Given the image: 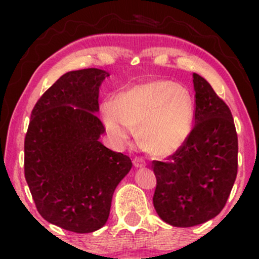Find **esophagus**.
<instances>
[{
    "label": "esophagus",
    "mask_w": 259,
    "mask_h": 259,
    "mask_svg": "<svg viewBox=\"0 0 259 259\" xmlns=\"http://www.w3.org/2000/svg\"><path fill=\"white\" fill-rule=\"evenodd\" d=\"M133 163H134V167L135 168H144L145 165H146L145 160L142 158H138V157H136V158H134Z\"/></svg>",
    "instance_id": "34e87169"
}]
</instances>
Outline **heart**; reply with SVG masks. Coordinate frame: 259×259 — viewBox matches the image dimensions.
<instances>
[{
	"instance_id": "1",
	"label": "heart",
	"mask_w": 259,
	"mask_h": 259,
	"mask_svg": "<svg viewBox=\"0 0 259 259\" xmlns=\"http://www.w3.org/2000/svg\"><path fill=\"white\" fill-rule=\"evenodd\" d=\"M101 115L113 138L125 139L130 129H138V141L145 152L167 157L189 139L195 108L191 95L184 86L156 79L119 92L113 105L102 106Z\"/></svg>"
}]
</instances>
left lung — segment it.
<instances>
[{
    "label": "left lung",
    "mask_w": 259,
    "mask_h": 259,
    "mask_svg": "<svg viewBox=\"0 0 259 259\" xmlns=\"http://www.w3.org/2000/svg\"><path fill=\"white\" fill-rule=\"evenodd\" d=\"M195 125L165 162L153 160V206L162 221L189 228L221 213L237 174V134L227 103L194 73Z\"/></svg>",
    "instance_id": "left-lung-1"
}]
</instances>
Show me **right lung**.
<instances>
[{"label":"right lung","instance_id":"1","mask_svg":"<svg viewBox=\"0 0 259 259\" xmlns=\"http://www.w3.org/2000/svg\"><path fill=\"white\" fill-rule=\"evenodd\" d=\"M109 73L97 68L62 75L32 108L24 141V174L38 213L78 234L106 224L113 192L133 167L100 136V86Z\"/></svg>","mask_w":259,"mask_h":259}]
</instances>
